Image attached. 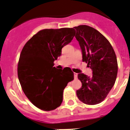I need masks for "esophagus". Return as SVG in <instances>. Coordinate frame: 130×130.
Here are the masks:
<instances>
[{
	"instance_id": "1",
	"label": "esophagus",
	"mask_w": 130,
	"mask_h": 130,
	"mask_svg": "<svg viewBox=\"0 0 130 130\" xmlns=\"http://www.w3.org/2000/svg\"><path fill=\"white\" fill-rule=\"evenodd\" d=\"M77 76H78V75H77V73H74V78H75V79H77Z\"/></svg>"
}]
</instances>
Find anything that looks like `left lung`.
<instances>
[{"label":"left lung","instance_id":"8db88e82","mask_svg":"<svg viewBox=\"0 0 130 130\" xmlns=\"http://www.w3.org/2000/svg\"><path fill=\"white\" fill-rule=\"evenodd\" d=\"M74 28L83 61L92 71L90 77L78 74L82 87L77 90V97L86 104H99L105 99L116 79L118 63L115 52L108 40L94 28L86 25Z\"/></svg>","mask_w":130,"mask_h":130}]
</instances>
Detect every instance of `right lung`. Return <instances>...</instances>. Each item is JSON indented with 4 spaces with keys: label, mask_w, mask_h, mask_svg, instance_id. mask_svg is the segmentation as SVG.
<instances>
[{
    "label": "right lung",
    "mask_w": 130,
    "mask_h": 130,
    "mask_svg": "<svg viewBox=\"0 0 130 130\" xmlns=\"http://www.w3.org/2000/svg\"><path fill=\"white\" fill-rule=\"evenodd\" d=\"M75 33L74 28H69L40 30L22 50L18 64L20 83L30 102L42 110L59 107L63 101V90L73 80L70 68L57 69L53 62Z\"/></svg>",
    "instance_id": "right-lung-1"
}]
</instances>
